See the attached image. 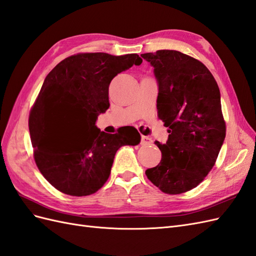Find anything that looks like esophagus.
<instances>
[{
  "label": "esophagus",
  "mask_w": 256,
  "mask_h": 256,
  "mask_svg": "<svg viewBox=\"0 0 256 256\" xmlns=\"http://www.w3.org/2000/svg\"><path fill=\"white\" fill-rule=\"evenodd\" d=\"M152 142H153V141H152L150 138L142 136V138H141V144L142 145H150V144H152Z\"/></svg>",
  "instance_id": "1"
}]
</instances>
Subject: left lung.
I'll return each mask as SVG.
<instances>
[{"label": "left lung", "instance_id": "8db88e82", "mask_svg": "<svg viewBox=\"0 0 256 256\" xmlns=\"http://www.w3.org/2000/svg\"><path fill=\"white\" fill-rule=\"evenodd\" d=\"M141 57L154 68L157 113L170 134L166 144L155 142L162 160L145 174L166 194H182L206 176L223 145L220 89L206 66L188 54L162 50Z\"/></svg>", "mask_w": 256, "mask_h": 256}]
</instances>
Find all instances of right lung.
<instances>
[{"label": "right lung", "mask_w": 256, "mask_h": 256, "mask_svg": "<svg viewBox=\"0 0 256 256\" xmlns=\"http://www.w3.org/2000/svg\"><path fill=\"white\" fill-rule=\"evenodd\" d=\"M141 64L136 54L86 52L66 58L48 73L30 112L29 130L38 168L54 188L71 196L94 194L108 178L118 148L140 143L134 127L110 134L96 122L110 106L111 80ZM62 124L74 127L72 136H60Z\"/></svg>", "instance_id": "add662e5"}]
</instances>
